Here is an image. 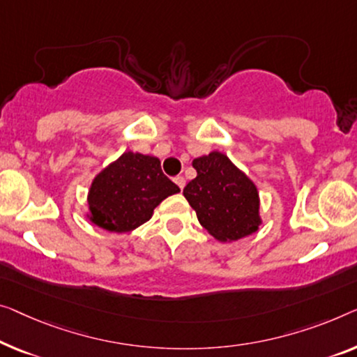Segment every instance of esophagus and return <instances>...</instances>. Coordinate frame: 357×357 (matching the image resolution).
Segmentation results:
<instances>
[{"mask_svg": "<svg viewBox=\"0 0 357 357\" xmlns=\"http://www.w3.org/2000/svg\"><path fill=\"white\" fill-rule=\"evenodd\" d=\"M173 181H174V183H176V185H178V188H179L181 190L184 189V185H185V179H184L183 176H176V178H174Z\"/></svg>", "mask_w": 357, "mask_h": 357, "instance_id": "esophagus-1", "label": "esophagus"}]
</instances>
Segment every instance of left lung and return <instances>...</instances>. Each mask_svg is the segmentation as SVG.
<instances>
[{
	"label": "left lung",
	"instance_id": "left-lung-1",
	"mask_svg": "<svg viewBox=\"0 0 357 357\" xmlns=\"http://www.w3.org/2000/svg\"><path fill=\"white\" fill-rule=\"evenodd\" d=\"M197 178L183 194L195 210L200 225L218 241H238L258 229V190L241 169L221 152L192 162Z\"/></svg>",
	"mask_w": 357,
	"mask_h": 357
}]
</instances>
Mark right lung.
I'll use <instances>...</instances> for the list:
<instances>
[{"label": "right lung", "instance_id": "right-lung-1", "mask_svg": "<svg viewBox=\"0 0 357 357\" xmlns=\"http://www.w3.org/2000/svg\"><path fill=\"white\" fill-rule=\"evenodd\" d=\"M179 188L165 176L157 157L125 152L99 173L89 189L91 221L110 232H130Z\"/></svg>", "mask_w": 357, "mask_h": 357}]
</instances>
